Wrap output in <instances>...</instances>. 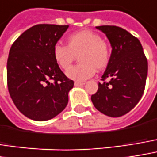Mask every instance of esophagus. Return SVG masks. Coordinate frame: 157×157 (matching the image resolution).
<instances>
[{
  "instance_id": "esophagus-1",
  "label": "esophagus",
  "mask_w": 157,
  "mask_h": 157,
  "mask_svg": "<svg viewBox=\"0 0 157 157\" xmlns=\"http://www.w3.org/2000/svg\"><path fill=\"white\" fill-rule=\"evenodd\" d=\"M84 83L83 82H75V86H76V87H78V86H82Z\"/></svg>"
}]
</instances>
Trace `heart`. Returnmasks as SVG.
<instances>
[{"instance_id": "1", "label": "heart", "mask_w": 157, "mask_h": 157, "mask_svg": "<svg viewBox=\"0 0 157 157\" xmlns=\"http://www.w3.org/2000/svg\"><path fill=\"white\" fill-rule=\"evenodd\" d=\"M78 56L80 64L66 75L72 80L82 82L91 78L95 71L104 70L109 63L110 48L101 36L92 30H82L67 37L66 47L56 44L53 48V57L62 70H68Z\"/></svg>"}]
</instances>
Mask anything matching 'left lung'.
<instances>
[{
    "label": "left lung",
    "mask_w": 157,
    "mask_h": 157,
    "mask_svg": "<svg viewBox=\"0 0 157 157\" xmlns=\"http://www.w3.org/2000/svg\"><path fill=\"white\" fill-rule=\"evenodd\" d=\"M111 46L109 63L91 99L94 107L109 117L129 112L141 99L147 76V60L140 41L124 29L99 26ZM109 78L108 82L105 80Z\"/></svg>",
    "instance_id": "1"
}]
</instances>
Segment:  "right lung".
Returning <instances> with one entry per match:
<instances>
[{
    "label": "right lung",
    "mask_w": 157,
    "mask_h": 157,
    "mask_svg": "<svg viewBox=\"0 0 157 157\" xmlns=\"http://www.w3.org/2000/svg\"><path fill=\"white\" fill-rule=\"evenodd\" d=\"M68 28L67 25H35L23 32L10 49L9 93L17 109L30 120H51L68 103L74 81L64 75L53 57L54 47Z\"/></svg>",
    "instance_id": "add662e5"
}]
</instances>
